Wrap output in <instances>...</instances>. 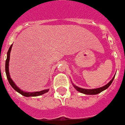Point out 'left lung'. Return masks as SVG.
I'll return each instance as SVG.
<instances>
[{"mask_svg":"<svg viewBox=\"0 0 125 125\" xmlns=\"http://www.w3.org/2000/svg\"><path fill=\"white\" fill-rule=\"evenodd\" d=\"M115 76L113 78V79L111 80V81L109 82V83L106 84L105 86H102V87H101V88H98V89H81V88H79V87L75 86V85H73V86L74 87V88L78 91L81 92V93H82L86 94H96L100 93H101L102 91H103L104 90H105V89H107V88L111 85V83H113L114 79H115Z\"/></svg>","mask_w":125,"mask_h":125,"instance_id":"1","label":"left lung"}]
</instances>
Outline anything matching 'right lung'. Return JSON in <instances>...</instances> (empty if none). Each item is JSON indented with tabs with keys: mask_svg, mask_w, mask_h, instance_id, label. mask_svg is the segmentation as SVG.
Listing matches in <instances>:
<instances>
[{
	"mask_svg": "<svg viewBox=\"0 0 125 125\" xmlns=\"http://www.w3.org/2000/svg\"><path fill=\"white\" fill-rule=\"evenodd\" d=\"M12 44H11V46H10L9 51L7 52V58H6V63H5V71H6V77H7V79L9 81V83H10V84L11 85V86L13 88V89L17 91L18 93H19L20 94H21L22 95H23L24 96H40L41 94H43L46 93L47 92L49 91V89H46V90H44V91H41L39 92H34V93H26V92H24L21 91V89H19V87H17L16 85L14 84V83L12 81V80L10 79V74H9V59H10V50L12 49Z\"/></svg>",
	"mask_w": 125,
	"mask_h": 125,
	"instance_id": "1",
	"label": "right lung"
}]
</instances>
